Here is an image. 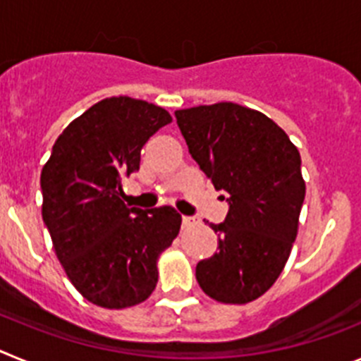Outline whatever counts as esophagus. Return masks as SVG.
Masks as SVG:
<instances>
[{
  "mask_svg": "<svg viewBox=\"0 0 361 361\" xmlns=\"http://www.w3.org/2000/svg\"><path fill=\"white\" fill-rule=\"evenodd\" d=\"M193 222H195V219H193V216H186V215L183 216V226H184V228L191 226V224H193Z\"/></svg>",
  "mask_w": 361,
  "mask_h": 361,
  "instance_id": "esophagus-1",
  "label": "esophagus"
}]
</instances>
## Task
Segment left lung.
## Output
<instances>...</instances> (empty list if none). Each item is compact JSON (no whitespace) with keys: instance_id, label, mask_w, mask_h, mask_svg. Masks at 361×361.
Instances as JSON below:
<instances>
[{"instance_id":"1","label":"left lung","mask_w":361,"mask_h":361,"mask_svg":"<svg viewBox=\"0 0 361 361\" xmlns=\"http://www.w3.org/2000/svg\"><path fill=\"white\" fill-rule=\"evenodd\" d=\"M191 157L224 191L229 209L216 253L197 264L202 291L247 304L275 283L291 253L305 197L302 161L288 133L260 111L216 103L175 111Z\"/></svg>"}]
</instances>
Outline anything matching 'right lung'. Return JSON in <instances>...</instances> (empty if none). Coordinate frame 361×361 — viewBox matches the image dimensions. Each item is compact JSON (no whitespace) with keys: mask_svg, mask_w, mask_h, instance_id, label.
<instances>
[{"mask_svg":"<svg viewBox=\"0 0 361 361\" xmlns=\"http://www.w3.org/2000/svg\"><path fill=\"white\" fill-rule=\"evenodd\" d=\"M170 121L141 99H103L63 130L43 166V222L70 282L92 304L132 307L157 286V258L183 219L171 206L128 208L121 180L139 171L145 142Z\"/></svg>","mask_w":361,"mask_h":361,"instance_id":"1","label":"right lung"}]
</instances>
